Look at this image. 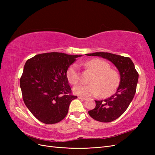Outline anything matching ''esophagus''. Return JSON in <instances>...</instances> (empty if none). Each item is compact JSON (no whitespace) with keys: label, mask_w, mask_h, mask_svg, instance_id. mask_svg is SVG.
Segmentation results:
<instances>
[{"label":"esophagus","mask_w":155,"mask_h":155,"mask_svg":"<svg viewBox=\"0 0 155 155\" xmlns=\"http://www.w3.org/2000/svg\"><path fill=\"white\" fill-rule=\"evenodd\" d=\"M78 98H79V100H81V101H85V100H87L86 97H81V96H79Z\"/></svg>","instance_id":"esophagus-1"}]
</instances>
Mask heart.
Returning <instances> with one entry per match:
<instances>
[{"mask_svg":"<svg viewBox=\"0 0 155 155\" xmlns=\"http://www.w3.org/2000/svg\"><path fill=\"white\" fill-rule=\"evenodd\" d=\"M86 69L94 74L89 85H79L73 89L75 94L81 96H93L100 94L107 97L113 94L120 83V75L116 70L110 68L109 64L100 59H93L82 63ZM66 77L68 83L76 85L80 80L78 67L72 64L68 68Z\"/></svg>","mask_w":155,"mask_h":155,"instance_id":"1","label":"heart"}]
</instances>
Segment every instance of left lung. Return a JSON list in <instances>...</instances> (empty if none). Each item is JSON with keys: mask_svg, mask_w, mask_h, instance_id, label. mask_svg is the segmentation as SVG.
Segmentation results:
<instances>
[{"mask_svg": "<svg viewBox=\"0 0 155 155\" xmlns=\"http://www.w3.org/2000/svg\"><path fill=\"white\" fill-rule=\"evenodd\" d=\"M87 55L108 59L115 65L120 72V85L114 94L104 100H95V108L88 111V114L95 120L110 122L122 115L132 101L137 90L138 73L129 58L108 52Z\"/></svg>", "mask_w": 155, "mask_h": 155, "instance_id": "left-lung-1", "label": "left lung"}]
</instances>
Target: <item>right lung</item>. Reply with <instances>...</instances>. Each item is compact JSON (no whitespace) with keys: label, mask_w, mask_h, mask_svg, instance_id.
Wrapping results in <instances>:
<instances>
[{"label":"right lung","mask_w":155,"mask_h":155,"mask_svg":"<svg viewBox=\"0 0 155 155\" xmlns=\"http://www.w3.org/2000/svg\"><path fill=\"white\" fill-rule=\"evenodd\" d=\"M81 56L50 52L27 60L20 79L23 101L41 122H59L67 116L70 102L78 97L71 94L66 73Z\"/></svg>","instance_id":"right-lung-1"}]
</instances>
